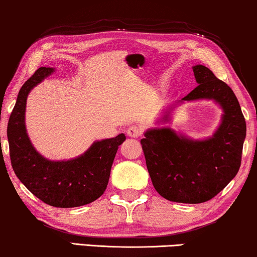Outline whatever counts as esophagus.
<instances>
[{"instance_id":"1","label":"esophagus","mask_w":257,"mask_h":257,"mask_svg":"<svg viewBox=\"0 0 257 257\" xmlns=\"http://www.w3.org/2000/svg\"><path fill=\"white\" fill-rule=\"evenodd\" d=\"M141 134H142V129L137 127V125H132V127H129L127 129V135L129 137H133V139H137V137H140Z\"/></svg>"}]
</instances>
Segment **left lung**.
Masks as SVG:
<instances>
[{
  "instance_id": "left-lung-1",
  "label": "left lung",
  "mask_w": 257,
  "mask_h": 257,
  "mask_svg": "<svg viewBox=\"0 0 257 257\" xmlns=\"http://www.w3.org/2000/svg\"><path fill=\"white\" fill-rule=\"evenodd\" d=\"M198 86L164 110L161 122H170L180 103L213 100L221 108L218 129L211 137L194 140L170 127L151 128L141 140L151 182L170 201L200 204L228 185L240 169L245 121L232 88L204 65L192 67Z\"/></svg>"
}]
</instances>
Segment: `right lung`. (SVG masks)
Returning a JSON list of instances; mask_svg holds the SVG:
<instances>
[{
    "instance_id": "1",
    "label": "right lung",
    "mask_w": 257,
    "mask_h": 257,
    "mask_svg": "<svg viewBox=\"0 0 257 257\" xmlns=\"http://www.w3.org/2000/svg\"><path fill=\"white\" fill-rule=\"evenodd\" d=\"M53 72V67L38 68L20 89L7 129L10 161L17 178L38 199L53 207H78L96 200L106 191L115 155L125 136L95 141L72 160L51 161L42 156L29 139L25 108L29 93Z\"/></svg>"
}]
</instances>
